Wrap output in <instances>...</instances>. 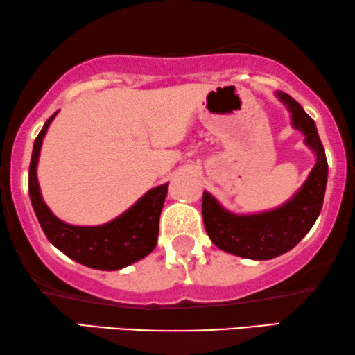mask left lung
Instances as JSON below:
<instances>
[{
    "instance_id": "8db88e82",
    "label": "left lung",
    "mask_w": 355,
    "mask_h": 355,
    "mask_svg": "<svg viewBox=\"0 0 355 355\" xmlns=\"http://www.w3.org/2000/svg\"><path fill=\"white\" fill-rule=\"evenodd\" d=\"M275 95L288 107L291 125L304 134V142L316 155L306 182L286 203L263 213L234 214L208 191L203 193L201 206L205 230L213 244L224 252L252 260L278 257L308 234L321 213L327 183V160L315 121L290 95L284 92Z\"/></svg>"
}]
</instances>
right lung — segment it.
I'll return each instance as SVG.
<instances>
[{"label":"right lung","instance_id":"1","mask_svg":"<svg viewBox=\"0 0 355 355\" xmlns=\"http://www.w3.org/2000/svg\"><path fill=\"white\" fill-rule=\"evenodd\" d=\"M57 113H53L40 129L31 157L29 196L35 216L47 239L67 257L96 270H121L154 250L168 183L152 188L128 211L100 226H73L58 219L44 203L37 182L40 147Z\"/></svg>","mask_w":355,"mask_h":355}]
</instances>
